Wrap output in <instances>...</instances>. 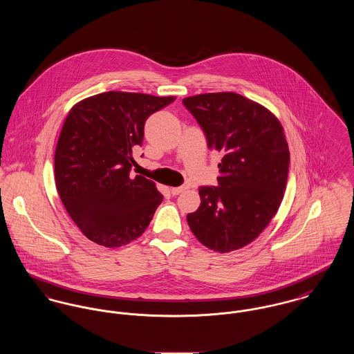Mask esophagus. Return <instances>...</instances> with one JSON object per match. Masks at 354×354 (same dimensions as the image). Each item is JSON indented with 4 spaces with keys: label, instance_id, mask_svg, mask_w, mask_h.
Here are the masks:
<instances>
[{
    "label": "esophagus",
    "instance_id": "esophagus-1",
    "mask_svg": "<svg viewBox=\"0 0 354 354\" xmlns=\"http://www.w3.org/2000/svg\"><path fill=\"white\" fill-rule=\"evenodd\" d=\"M185 190H186V187H183V186H182V187H172V189H171V194H172V196H179V194L183 193Z\"/></svg>",
    "mask_w": 354,
    "mask_h": 354
}]
</instances>
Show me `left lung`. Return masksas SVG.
Returning a JSON list of instances; mask_svg holds the SVG:
<instances>
[{"label": "left lung", "mask_w": 354, "mask_h": 354, "mask_svg": "<svg viewBox=\"0 0 354 354\" xmlns=\"http://www.w3.org/2000/svg\"><path fill=\"white\" fill-rule=\"evenodd\" d=\"M202 127L209 149L218 151V186L199 187L201 205L187 214L196 239L217 252L252 240L274 217L288 179L283 127L266 107L235 92L183 99Z\"/></svg>", "instance_id": "obj_1"}]
</instances>
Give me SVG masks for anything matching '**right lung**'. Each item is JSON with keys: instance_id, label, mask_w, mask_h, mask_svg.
Segmentation results:
<instances>
[{"instance_id": "obj_1", "label": "right lung", "mask_w": 354, "mask_h": 354, "mask_svg": "<svg viewBox=\"0 0 354 354\" xmlns=\"http://www.w3.org/2000/svg\"><path fill=\"white\" fill-rule=\"evenodd\" d=\"M175 96L110 91L72 107L54 156L59 198L89 240L124 245L148 228L162 196L155 182L130 175L131 148L141 145L149 115Z\"/></svg>"}]
</instances>
